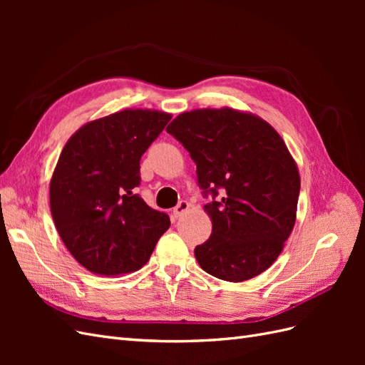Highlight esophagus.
I'll use <instances>...</instances> for the list:
<instances>
[{"mask_svg": "<svg viewBox=\"0 0 365 365\" xmlns=\"http://www.w3.org/2000/svg\"><path fill=\"white\" fill-rule=\"evenodd\" d=\"M189 207H190V204L187 201H180L178 204H176V207L173 208V216L175 217L182 216L187 212V210H189Z\"/></svg>", "mask_w": 365, "mask_h": 365, "instance_id": "esophagus-1", "label": "esophagus"}]
</instances>
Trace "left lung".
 I'll use <instances>...</instances> for the list:
<instances>
[{"instance_id":"obj_1","label":"left lung","mask_w":365,"mask_h":365,"mask_svg":"<svg viewBox=\"0 0 365 365\" xmlns=\"http://www.w3.org/2000/svg\"><path fill=\"white\" fill-rule=\"evenodd\" d=\"M168 134L196 164L212 235L195 248L213 277L244 282L268 269L295 224L300 175L282 137L267 121L235 109H196Z\"/></svg>"}]
</instances>
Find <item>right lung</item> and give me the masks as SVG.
<instances>
[{"instance_id": "add662e5", "label": "right lung", "mask_w": 365, "mask_h": 365, "mask_svg": "<svg viewBox=\"0 0 365 365\" xmlns=\"http://www.w3.org/2000/svg\"><path fill=\"white\" fill-rule=\"evenodd\" d=\"M170 114L126 109L90 121L67 141L50 182V208L73 257L98 275L140 269L170 227L135 189L143 153Z\"/></svg>"}]
</instances>
